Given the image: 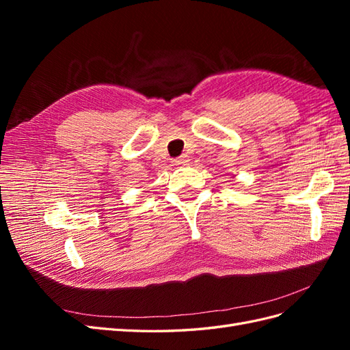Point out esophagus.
Instances as JSON below:
<instances>
[{
	"label": "esophagus",
	"mask_w": 350,
	"mask_h": 350,
	"mask_svg": "<svg viewBox=\"0 0 350 350\" xmlns=\"http://www.w3.org/2000/svg\"><path fill=\"white\" fill-rule=\"evenodd\" d=\"M172 163H174L175 166H185V165L188 163V156H187V154H183V156H179V157L174 159V161H172Z\"/></svg>",
	"instance_id": "1"
}]
</instances>
